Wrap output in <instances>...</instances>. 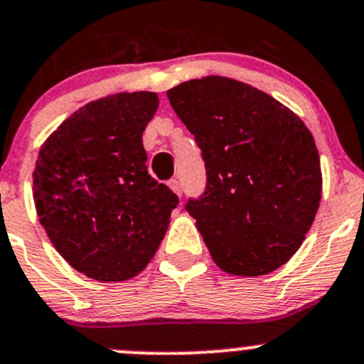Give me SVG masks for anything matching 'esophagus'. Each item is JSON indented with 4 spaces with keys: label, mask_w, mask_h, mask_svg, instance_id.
<instances>
[{
    "label": "esophagus",
    "mask_w": 364,
    "mask_h": 364,
    "mask_svg": "<svg viewBox=\"0 0 364 364\" xmlns=\"http://www.w3.org/2000/svg\"><path fill=\"white\" fill-rule=\"evenodd\" d=\"M167 185H168V188H171L172 192L176 193V196H181V192H183V190H181V185H179V181H178V179H171V181H168Z\"/></svg>",
    "instance_id": "esophagus-1"
}]
</instances>
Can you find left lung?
Wrapping results in <instances>:
<instances>
[{"label":"left lung","mask_w":364,"mask_h":364,"mask_svg":"<svg viewBox=\"0 0 364 364\" xmlns=\"http://www.w3.org/2000/svg\"><path fill=\"white\" fill-rule=\"evenodd\" d=\"M203 149L208 185L186 211L222 271L260 277L284 266L310 230L322 172L314 135L271 95L222 75L167 91Z\"/></svg>","instance_id":"obj_1"}]
</instances>
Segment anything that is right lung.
Instances as JSON below:
<instances>
[{"instance_id": "obj_1", "label": "right lung", "mask_w": 364, "mask_h": 364, "mask_svg": "<svg viewBox=\"0 0 364 364\" xmlns=\"http://www.w3.org/2000/svg\"><path fill=\"white\" fill-rule=\"evenodd\" d=\"M156 109L153 91L98 98L68 116L40 148L36 215L60 255L93 280L137 277L179 203L146 167L142 132Z\"/></svg>"}]
</instances>
